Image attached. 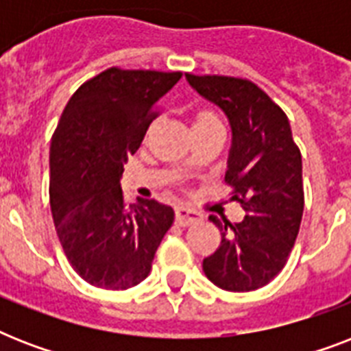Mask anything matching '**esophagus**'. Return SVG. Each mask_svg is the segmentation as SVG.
<instances>
[{"instance_id": "esophagus-1", "label": "esophagus", "mask_w": 351, "mask_h": 351, "mask_svg": "<svg viewBox=\"0 0 351 351\" xmlns=\"http://www.w3.org/2000/svg\"><path fill=\"white\" fill-rule=\"evenodd\" d=\"M198 220H200V213L193 211V209H187V208L175 209V222L178 226H182V228L195 224V222H198Z\"/></svg>"}]
</instances>
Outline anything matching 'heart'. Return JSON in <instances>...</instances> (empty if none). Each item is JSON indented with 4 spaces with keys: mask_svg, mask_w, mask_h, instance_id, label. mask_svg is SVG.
<instances>
[{
    "mask_svg": "<svg viewBox=\"0 0 351 351\" xmlns=\"http://www.w3.org/2000/svg\"><path fill=\"white\" fill-rule=\"evenodd\" d=\"M191 127L193 132H198L206 131V129H222V123H220V118L213 111H209V109H198V111H195V114L191 118ZM154 131H156V121L147 127L145 140L153 136Z\"/></svg>",
    "mask_w": 351,
    "mask_h": 351,
    "instance_id": "b5f03b06",
    "label": "heart"
}]
</instances>
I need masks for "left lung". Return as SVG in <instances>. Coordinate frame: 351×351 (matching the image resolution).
Instances as JSON below:
<instances>
[{
  "label": "left lung",
  "instance_id": "obj_1",
  "mask_svg": "<svg viewBox=\"0 0 351 351\" xmlns=\"http://www.w3.org/2000/svg\"><path fill=\"white\" fill-rule=\"evenodd\" d=\"M186 80L228 117L226 182L245 213L239 224L209 217L222 242L204 258V273L226 291H253L282 271L299 234L304 211L300 151L288 117L253 82L195 74H186Z\"/></svg>",
  "mask_w": 351,
  "mask_h": 351
}]
</instances>
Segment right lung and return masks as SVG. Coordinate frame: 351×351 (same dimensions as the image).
<instances>
[{
  "label": "right lung",
  "instance_id": "right-lung-1",
  "mask_svg": "<svg viewBox=\"0 0 351 351\" xmlns=\"http://www.w3.org/2000/svg\"><path fill=\"white\" fill-rule=\"evenodd\" d=\"M182 73L107 69L63 109L51 142V211L74 271L104 289L136 286L175 222L156 200L125 208L121 175L142 143L154 107Z\"/></svg>",
  "mask_w": 351,
  "mask_h": 351
}]
</instances>
